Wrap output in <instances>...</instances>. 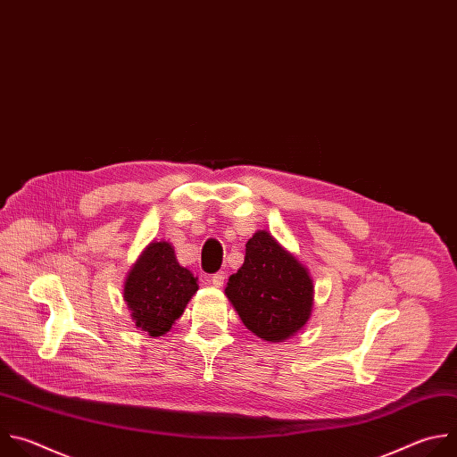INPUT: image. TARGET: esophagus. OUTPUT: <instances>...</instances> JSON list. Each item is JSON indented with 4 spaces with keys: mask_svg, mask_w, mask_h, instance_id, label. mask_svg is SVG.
<instances>
[{
    "mask_svg": "<svg viewBox=\"0 0 457 457\" xmlns=\"http://www.w3.org/2000/svg\"><path fill=\"white\" fill-rule=\"evenodd\" d=\"M211 283H212V287H216V288H221V287H223V283H225V273H223V271H218V273H214V276L211 278Z\"/></svg>",
    "mask_w": 457,
    "mask_h": 457,
    "instance_id": "1",
    "label": "esophagus"
}]
</instances>
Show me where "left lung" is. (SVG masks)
Instances as JSON below:
<instances>
[{
	"label": "left lung",
	"mask_w": 457,
	"mask_h": 457,
	"mask_svg": "<svg viewBox=\"0 0 457 457\" xmlns=\"http://www.w3.org/2000/svg\"><path fill=\"white\" fill-rule=\"evenodd\" d=\"M225 294L253 335L283 342L308 322L313 285L306 268L259 230L248 239L245 262L228 278Z\"/></svg>",
	"instance_id": "left-lung-1"
}]
</instances>
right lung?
Masks as SVG:
<instances>
[{
  "instance_id": "obj_1",
  "label": "right lung",
  "mask_w": 457,
  "mask_h": 457,
  "mask_svg": "<svg viewBox=\"0 0 457 457\" xmlns=\"http://www.w3.org/2000/svg\"><path fill=\"white\" fill-rule=\"evenodd\" d=\"M193 273L179 266L167 241L151 243L131 268L124 287V301L137 328L151 337L170 329L196 294Z\"/></svg>"
}]
</instances>
